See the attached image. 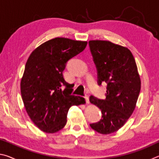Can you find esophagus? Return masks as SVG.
<instances>
[{"label":"esophagus","mask_w":159,"mask_h":159,"mask_svg":"<svg viewBox=\"0 0 159 159\" xmlns=\"http://www.w3.org/2000/svg\"><path fill=\"white\" fill-rule=\"evenodd\" d=\"M85 100H86V103H87L88 104H90L89 97H88V96H85Z\"/></svg>","instance_id":"1"}]
</instances>
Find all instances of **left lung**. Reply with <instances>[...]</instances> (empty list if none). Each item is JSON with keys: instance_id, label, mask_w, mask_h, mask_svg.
<instances>
[{"instance_id": "8db88e82", "label": "left lung", "mask_w": 159, "mask_h": 159, "mask_svg": "<svg viewBox=\"0 0 159 159\" xmlns=\"http://www.w3.org/2000/svg\"><path fill=\"white\" fill-rule=\"evenodd\" d=\"M89 46L98 69V83H107L105 99L90 96L102 118L90 124L102 134L115 133L133 114L141 89V80L133 54L128 48L108 41L93 40Z\"/></svg>"}]
</instances>
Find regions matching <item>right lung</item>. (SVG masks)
Masks as SVG:
<instances>
[{
  "label": "right lung",
  "mask_w": 159,
  "mask_h": 159,
  "mask_svg": "<svg viewBox=\"0 0 159 159\" xmlns=\"http://www.w3.org/2000/svg\"><path fill=\"white\" fill-rule=\"evenodd\" d=\"M87 41L55 38L37 47L29 55L21 79V98L32 122L46 133H55L66 123L70 107L85 104L71 95V84L64 79L66 61L81 52Z\"/></svg>",
  "instance_id": "obj_1"
}]
</instances>
